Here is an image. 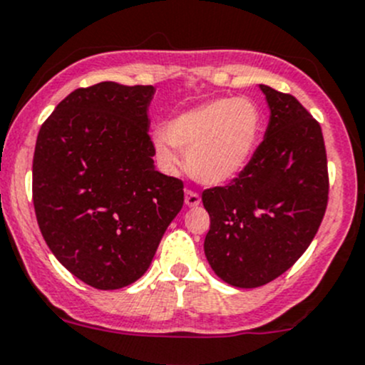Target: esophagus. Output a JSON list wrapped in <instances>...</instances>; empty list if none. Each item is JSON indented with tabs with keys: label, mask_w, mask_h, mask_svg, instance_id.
Segmentation results:
<instances>
[{
	"label": "esophagus",
	"mask_w": 365,
	"mask_h": 365,
	"mask_svg": "<svg viewBox=\"0 0 365 365\" xmlns=\"http://www.w3.org/2000/svg\"><path fill=\"white\" fill-rule=\"evenodd\" d=\"M201 203V197L196 190L185 189V205L187 206H197Z\"/></svg>",
	"instance_id": "34e87169"
}]
</instances>
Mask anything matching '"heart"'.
<instances>
[{"label": "heart", "mask_w": 365, "mask_h": 365, "mask_svg": "<svg viewBox=\"0 0 365 365\" xmlns=\"http://www.w3.org/2000/svg\"><path fill=\"white\" fill-rule=\"evenodd\" d=\"M263 132V113L251 98H217L180 113L155 138L157 159L168 171L180 168V148L197 182L219 185L251 160Z\"/></svg>", "instance_id": "obj_1"}]
</instances>
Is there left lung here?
<instances>
[{"instance_id": "8db88e82", "label": "left lung", "mask_w": 365, "mask_h": 365, "mask_svg": "<svg viewBox=\"0 0 365 365\" xmlns=\"http://www.w3.org/2000/svg\"><path fill=\"white\" fill-rule=\"evenodd\" d=\"M270 108L263 141L226 187L203 190L205 254L227 284L257 288L297 263L329 203L322 127L293 95L261 84Z\"/></svg>"}]
</instances>
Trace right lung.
I'll list each match as a JSON object with an SVG mask.
<instances>
[{"instance_id":"1","label":"right lung","mask_w":365,"mask_h":365,"mask_svg":"<svg viewBox=\"0 0 365 365\" xmlns=\"http://www.w3.org/2000/svg\"><path fill=\"white\" fill-rule=\"evenodd\" d=\"M153 86L77 88L42 123L33 206L56 259L97 289L138 281L183 206V182L153 168Z\"/></svg>"}]
</instances>
